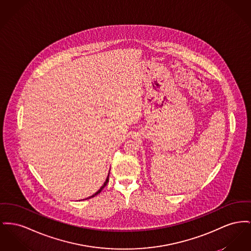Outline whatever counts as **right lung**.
<instances>
[{
    "mask_svg": "<svg viewBox=\"0 0 251 251\" xmlns=\"http://www.w3.org/2000/svg\"><path fill=\"white\" fill-rule=\"evenodd\" d=\"M108 181H109V175H108V177H107V179H106V181H105V182H104L103 185H102V186H101V188H100V190H99V191H98V192H96V193H95V194H93V195H92V196H90V197H89V198H91V197H94V196H96V195H98V194H99V193H100V192H101V191H102V190H103L104 187H105V186H106V185H107V183H108Z\"/></svg>",
    "mask_w": 251,
    "mask_h": 251,
    "instance_id": "add662e5",
    "label": "right lung"
}]
</instances>
